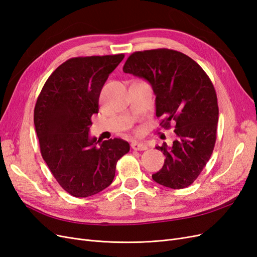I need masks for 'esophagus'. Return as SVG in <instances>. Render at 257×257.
Segmentation results:
<instances>
[{
  "mask_svg": "<svg viewBox=\"0 0 257 257\" xmlns=\"http://www.w3.org/2000/svg\"><path fill=\"white\" fill-rule=\"evenodd\" d=\"M131 147H132V149H134L136 151H144V150L148 149L147 144L142 143V142H136V141L132 143Z\"/></svg>",
  "mask_w": 257,
  "mask_h": 257,
  "instance_id": "obj_1",
  "label": "esophagus"
}]
</instances>
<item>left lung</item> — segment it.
I'll return each instance as SVG.
<instances>
[{
  "label": "left lung",
  "instance_id": "8db88e82",
  "mask_svg": "<svg viewBox=\"0 0 257 257\" xmlns=\"http://www.w3.org/2000/svg\"><path fill=\"white\" fill-rule=\"evenodd\" d=\"M123 72L150 82L161 127L175 122L177 139L169 147L158 146L166 157L152 179L170 189H184L200 175L213 152L219 107L213 84L195 61L186 54L160 48L136 51L127 58Z\"/></svg>",
  "mask_w": 257,
  "mask_h": 257
}]
</instances>
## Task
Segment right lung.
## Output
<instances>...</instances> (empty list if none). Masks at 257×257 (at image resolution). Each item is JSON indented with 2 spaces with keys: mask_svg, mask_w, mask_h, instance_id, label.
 I'll list each match as a JSON object with an SVG mask.
<instances>
[{
  "mask_svg": "<svg viewBox=\"0 0 257 257\" xmlns=\"http://www.w3.org/2000/svg\"><path fill=\"white\" fill-rule=\"evenodd\" d=\"M124 54L72 58L45 82L34 108L41 153L61 188L88 197L109 186L115 165L130 151L121 138L89 137L92 114L98 112L100 91Z\"/></svg>",
  "mask_w": 257,
  "mask_h": 257,
  "instance_id": "1",
  "label": "right lung"
}]
</instances>
